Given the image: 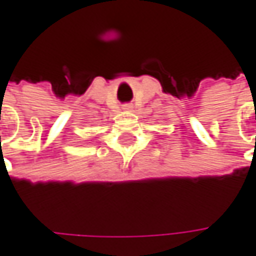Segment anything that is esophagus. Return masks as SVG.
Segmentation results:
<instances>
[{
	"label": "esophagus",
	"mask_w": 256,
	"mask_h": 256,
	"mask_svg": "<svg viewBox=\"0 0 256 256\" xmlns=\"http://www.w3.org/2000/svg\"><path fill=\"white\" fill-rule=\"evenodd\" d=\"M124 108H125V110H130V108H131V105H125Z\"/></svg>",
	"instance_id": "34e87169"
}]
</instances>
